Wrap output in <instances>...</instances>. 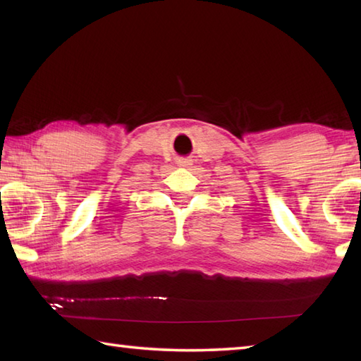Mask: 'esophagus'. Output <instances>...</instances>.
Segmentation results:
<instances>
[{"label":"esophagus","mask_w":361,"mask_h":361,"mask_svg":"<svg viewBox=\"0 0 361 361\" xmlns=\"http://www.w3.org/2000/svg\"><path fill=\"white\" fill-rule=\"evenodd\" d=\"M178 166H180V167H189V166H192V159H190V158H181V159H178Z\"/></svg>","instance_id":"esophagus-1"}]
</instances>
